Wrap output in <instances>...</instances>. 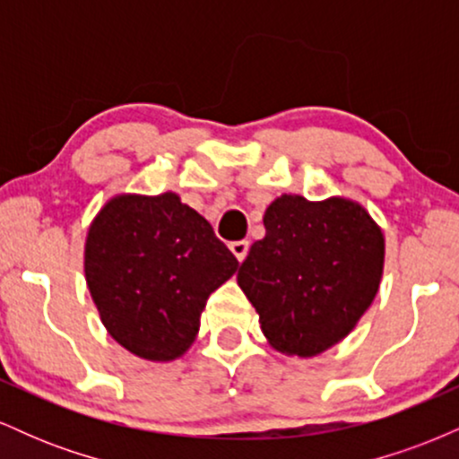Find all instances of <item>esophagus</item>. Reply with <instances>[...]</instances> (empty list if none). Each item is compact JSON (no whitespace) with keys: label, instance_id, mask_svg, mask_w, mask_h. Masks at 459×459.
<instances>
[{"label":"esophagus","instance_id":"obj_1","mask_svg":"<svg viewBox=\"0 0 459 459\" xmlns=\"http://www.w3.org/2000/svg\"><path fill=\"white\" fill-rule=\"evenodd\" d=\"M230 252L237 256V261H244L246 255H247V247H250V244H247V239H239V241H230L229 244Z\"/></svg>","mask_w":459,"mask_h":459}]
</instances>
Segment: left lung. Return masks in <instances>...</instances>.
<instances>
[{
	"instance_id": "obj_1",
	"label": "left lung",
	"mask_w": 459,
	"mask_h": 459,
	"mask_svg": "<svg viewBox=\"0 0 459 459\" xmlns=\"http://www.w3.org/2000/svg\"><path fill=\"white\" fill-rule=\"evenodd\" d=\"M263 224L237 282L273 350L317 356L354 330L380 289V226L347 198L310 203L296 194L273 200Z\"/></svg>"
}]
</instances>
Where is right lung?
<instances>
[{
	"label": "right lung",
	"mask_w": 459,
	"mask_h": 459,
	"mask_svg": "<svg viewBox=\"0 0 459 459\" xmlns=\"http://www.w3.org/2000/svg\"><path fill=\"white\" fill-rule=\"evenodd\" d=\"M233 252L177 194L109 200L91 224L83 270L109 336L144 360H175L200 313L237 272Z\"/></svg>",
	"instance_id": "obj_1"
}]
</instances>
